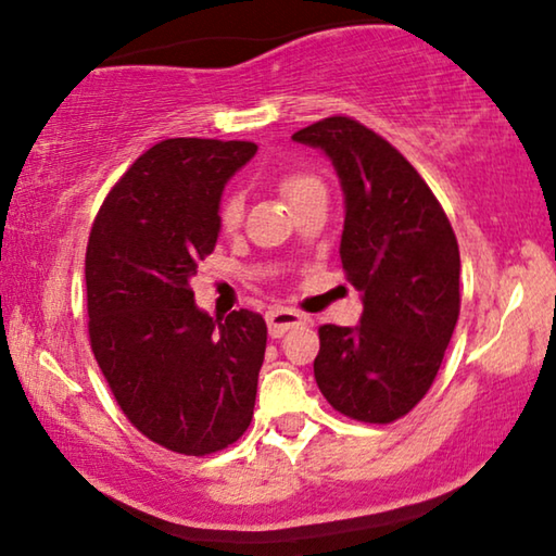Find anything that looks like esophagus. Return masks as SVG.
Segmentation results:
<instances>
[{"label": "esophagus", "mask_w": 556, "mask_h": 556, "mask_svg": "<svg viewBox=\"0 0 556 556\" xmlns=\"http://www.w3.org/2000/svg\"><path fill=\"white\" fill-rule=\"evenodd\" d=\"M304 321H306L304 314L287 309V306H275V309L267 312V329L271 339H279L287 329H292V326H299Z\"/></svg>", "instance_id": "obj_1"}]
</instances>
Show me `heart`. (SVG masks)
<instances>
[{"label": "heart", "mask_w": 556, "mask_h": 556, "mask_svg": "<svg viewBox=\"0 0 556 556\" xmlns=\"http://www.w3.org/2000/svg\"><path fill=\"white\" fill-rule=\"evenodd\" d=\"M316 185H319V180H314L312 175L292 173V175H287L285 180H281V192H285L287 200H289V205H292V202H294L299 195H304L306 190L316 188ZM240 215H242L240 200H237V198H227L223 210H219V223H223V227H235L237 223H240Z\"/></svg>", "instance_id": "heart-1"}]
</instances>
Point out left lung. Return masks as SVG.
I'll return each mask as SVG.
<instances>
[{
    "instance_id": "left-lung-1",
    "label": "left lung",
    "mask_w": 556,
    "mask_h": 556,
    "mask_svg": "<svg viewBox=\"0 0 556 556\" xmlns=\"http://www.w3.org/2000/svg\"><path fill=\"white\" fill-rule=\"evenodd\" d=\"M292 140L319 148L339 175V254L364 302L356 326L319 329L316 386L343 416L391 422L433 386L455 331V232L416 167L358 121L324 118Z\"/></svg>"
}]
</instances>
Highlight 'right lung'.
Segmentation results:
<instances>
[{"label": "right lung", "instance_id": "add662e5", "mask_svg": "<svg viewBox=\"0 0 556 556\" xmlns=\"http://www.w3.org/2000/svg\"><path fill=\"white\" fill-rule=\"evenodd\" d=\"M257 153L247 140L167 138L128 167L86 250L88 337L128 420L182 455L232 445L252 420L267 324L213 319L190 279L215 250L227 180Z\"/></svg>", "mask_w": 556, "mask_h": 556}]
</instances>
